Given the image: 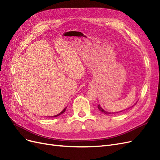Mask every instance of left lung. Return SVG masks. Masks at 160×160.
I'll list each match as a JSON object with an SVG mask.
<instances>
[{"label": "left lung", "instance_id": "1", "mask_svg": "<svg viewBox=\"0 0 160 160\" xmlns=\"http://www.w3.org/2000/svg\"><path fill=\"white\" fill-rule=\"evenodd\" d=\"M98 109H99V111H101V112H103V113H104L105 114H106V115H108V114H111V113H109V112H107V111H105V110H103L102 108H101V107L100 106V105H98Z\"/></svg>", "mask_w": 160, "mask_h": 160}]
</instances>
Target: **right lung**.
<instances>
[{
  "label": "right lung",
  "mask_w": 160,
  "mask_h": 160,
  "mask_svg": "<svg viewBox=\"0 0 160 160\" xmlns=\"http://www.w3.org/2000/svg\"><path fill=\"white\" fill-rule=\"evenodd\" d=\"M66 108H65L63 110H62V111H61V112L60 113H59V114H57V115H54V116H52V117H50V118H56V117H57V116H59V115H60L61 114H62V113H63L64 112H65V110H66Z\"/></svg>",
  "instance_id": "right-lung-1"
}]
</instances>
